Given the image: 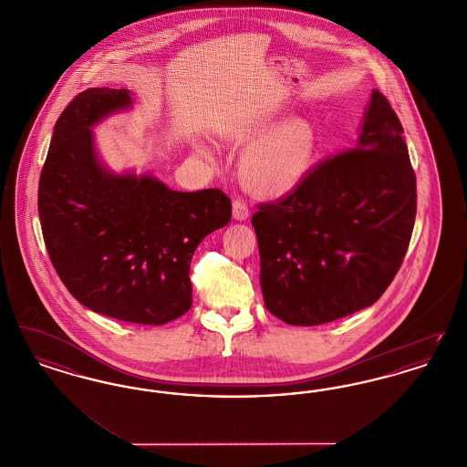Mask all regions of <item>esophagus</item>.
<instances>
[{"label": "esophagus", "mask_w": 467, "mask_h": 467, "mask_svg": "<svg viewBox=\"0 0 467 467\" xmlns=\"http://www.w3.org/2000/svg\"><path fill=\"white\" fill-rule=\"evenodd\" d=\"M248 215H250V210H248V204L244 200L236 198L233 201V217L236 221H246Z\"/></svg>", "instance_id": "obj_1"}]
</instances>
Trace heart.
Returning a JSON list of instances; mask_svg holds the SVG:
<instances>
[{"instance_id": "b5f03b06", "label": "heart", "mask_w": 467, "mask_h": 467, "mask_svg": "<svg viewBox=\"0 0 467 467\" xmlns=\"http://www.w3.org/2000/svg\"><path fill=\"white\" fill-rule=\"evenodd\" d=\"M267 128V122H261L252 133L240 136L250 138ZM315 150V130L301 119H290L248 145L240 161V177L261 198H284L310 173Z\"/></svg>"}]
</instances>
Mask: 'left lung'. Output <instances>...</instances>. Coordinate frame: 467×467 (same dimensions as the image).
<instances>
[{
	"instance_id": "left-lung-1",
	"label": "left lung",
	"mask_w": 467,
	"mask_h": 467,
	"mask_svg": "<svg viewBox=\"0 0 467 467\" xmlns=\"http://www.w3.org/2000/svg\"><path fill=\"white\" fill-rule=\"evenodd\" d=\"M415 215L402 126L373 90L356 149L318 162L252 217L267 310L290 326H318L371 306L400 271Z\"/></svg>"
}]
</instances>
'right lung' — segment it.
I'll return each mask as SVG.
<instances>
[{
    "label": "right lung",
    "mask_w": 467,
    "mask_h": 467,
    "mask_svg": "<svg viewBox=\"0 0 467 467\" xmlns=\"http://www.w3.org/2000/svg\"><path fill=\"white\" fill-rule=\"evenodd\" d=\"M133 105L126 89L92 88L59 115L45 159L38 213L48 257L69 294L117 320L162 326L192 305L191 259L231 221L221 189L178 192L152 175H113L90 128Z\"/></svg>",
    "instance_id": "1"
}]
</instances>
